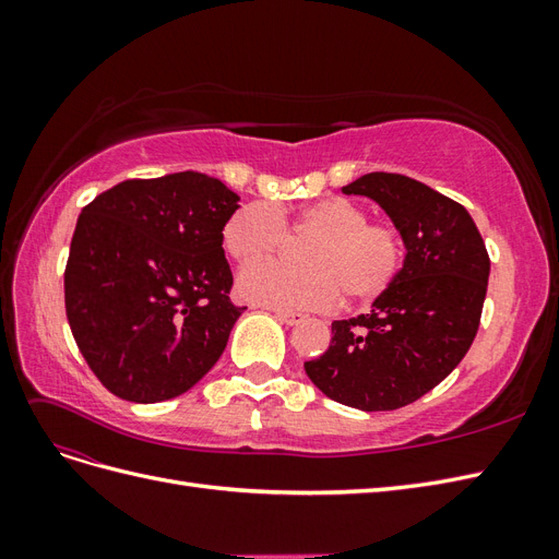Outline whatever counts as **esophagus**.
Here are the masks:
<instances>
[{"label": "esophagus", "instance_id": "1", "mask_svg": "<svg viewBox=\"0 0 559 559\" xmlns=\"http://www.w3.org/2000/svg\"><path fill=\"white\" fill-rule=\"evenodd\" d=\"M275 312V317L282 321V324H289V326H294V324H300L302 317L300 312H292V310H273Z\"/></svg>", "mask_w": 559, "mask_h": 559}]
</instances>
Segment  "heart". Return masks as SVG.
<instances>
[{"label":"heart","instance_id":"obj_1","mask_svg":"<svg viewBox=\"0 0 559 559\" xmlns=\"http://www.w3.org/2000/svg\"><path fill=\"white\" fill-rule=\"evenodd\" d=\"M293 233L289 234L288 230ZM306 265L267 261L240 275V294L261 306L326 310L345 294L352 302H370L392 286L403 267V235L389 224L368 222V212L341 195L321 198L294 214L267 202H249L224 226V247L240 265H251L292 242Z\"/></svg>","mask_w":559,"mask_h":559}]
</instances>
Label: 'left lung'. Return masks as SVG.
I'll list each match as a JSON object with an SVG mask.
<instances>
[{
	"label": "left lung",
	"mask_w": 559,
	"mask_h": 559,
	"mask_svg": "<svg viewBox=\"0 0 559 559\" xmlns=\"http://www.w3.org/2000/svg\"><path fill=\"white\" fill-rule=\"evenodd\" d=\"M389 214L408 253L373 310L331 324V345L306 361L329 399L366 413L425 396L464 359L480 326L489 257L471 214L427 183L370 173L343 186Z\"/></svg>",
	"instance_id": "1"
}]
</instances>
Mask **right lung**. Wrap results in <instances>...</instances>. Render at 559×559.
<instances>
[{
    "label": "right lung",
    "instance_id": "right-lung-1",
    "mask_svg": "<svg viewBox=\"0 0 559 559\" xmlns=\"http://www.w3.org/2000/svg\"><path fill=\"white\" fill-rule=\"evenodd\" d=\"M238 195L207 175L128 179L81 210L64 267L79 352L118 399H175L207 373L247 310L230 300L224 226Z\"/></svg>",
    "mask_w": 559,
    "mask_h": 559
}]
</instances>
